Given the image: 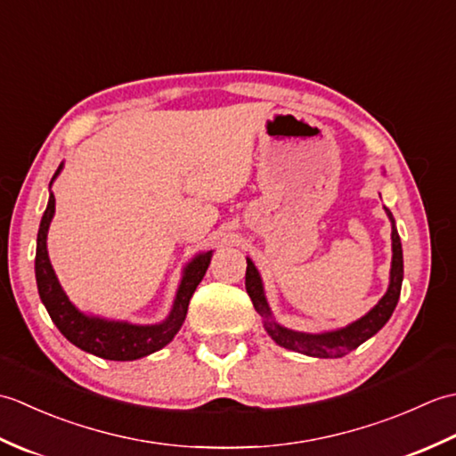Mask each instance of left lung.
<instances>
[{
	"label": "left lung",
	"mask_w": 456,
	"mask_h": 456,
	"mask_svg": "<svg viewBox=\"0 0 456 456\" xmlns=\"http://www.w3.org/2000/svg\"><path fill=\"white\" fill-rule=\"evenodd\" d=\"M388 211L390 219L394 221L390 209ZM392 273H390V288L386 296L374 305L372 312H368L362 319H358L353 325L345 329H338L333 333H322V335H307V333H297L292 329H286L274 322H270V309L266 304V297L263 292V282H260V276L256 273L255 265L247 258V276H245V286L247 294L253 299V305L256 312L265 317V327L268 335L274 338V341L289 348V351L302 353L307 356H317V358H338L345 356L362 345L366 338H370L374 333L380 331V329L388 322L390 315L394 314L395 305H398L400 292H402V280H403V255H402V240L395 227L392 229Z\"/></svg>",
	"instance_id": "obj_1"
}]
</instances>
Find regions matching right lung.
<instances>
[{"mask_svg":"<svg viewBox=\"0 0 456 456\" xmlns=\"http://www.w3.org/2000/svg\"><path fill=\"white\" fill-rule=\"evenodd\" d=\"M58 172H61V168L56 170V174ZM53 216L54 196L51 193V200H48V206L37 235L35 276L38 296H41L46 312L58 327V331H61L72 345L82 348V351L92 353L100 358H108V361H134V358L147 356L154 351H159L164 345H168L174 335L178 333L183 319H186L190 297L196 292L201 278L206 276V270L211 263V250L209 253L196 256L188 265L176 294V302H174L172 314L164 323L129 325L103 322V319L86 317L84 314H80L78 309L70 304V299L66 297L61 284H58L46 253V231L48 225H51Z\"/></svg>","mask_w":456,"mask_h":456,"instance_id":"1","label":"right lung"}]
</instances>
